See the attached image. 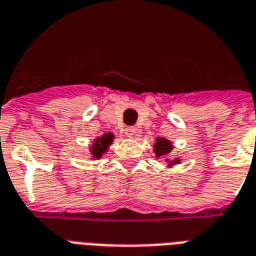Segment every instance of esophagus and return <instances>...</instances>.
<instances>
[{"label": "esophagus", "instance_id": "obj_1", "mask_svg": "<svg viewBox=\"0 0 256 256\" xmlns=\"http://www.w3.org/2000/svg\"><path fill=\"white\" fill-rule=\"evenodd\" d=\"M124 136H136V128H132V126H130V128H124Z\"/></svg>", "mask_w": 256, "mask_h": 256}]
</instances>
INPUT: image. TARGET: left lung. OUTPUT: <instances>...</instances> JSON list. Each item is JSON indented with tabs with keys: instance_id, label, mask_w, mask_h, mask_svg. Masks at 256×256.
Listing matches in <instances>:
<instances>
[{
	"instance_id": "8db88e82",
	"label": "left lung",
	"mask_w": 256,
	"mask_h": 256,
	"mask_svg": "<svg viewBox=\"0 0 256 256\" xmlns=\"http://www.w3.org/2000/svg\"><path fill=\"white\" fill-rule=\"evenodd\" d=\"M173 150V145L172 142L166 138H162V136H158L156 140V144H154V153H156V157H162L168 161L169 166H173L176 164H180V158H174L173 161H169V158H166L170 154V152Z\"/></svg>"
}]
</instances>
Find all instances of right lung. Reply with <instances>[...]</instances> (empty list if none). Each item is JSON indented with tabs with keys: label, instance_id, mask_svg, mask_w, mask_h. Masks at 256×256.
Masks as SVG:
<instances>
[{
	"label": "right lung",
	"instance_id": "1",
	"mask_svg": "<svg viewBox=\"0 0 256 256\" xmlns=\"http://www.w3.org/2000/svg\"><path fill=\"white\" fill-rule=\"evenodd\" d=\"M112 140H114V134H112V132H106V134H103L102 136L96 138V140L94 141L92 146L90 148V152L92 154V158H100L103 154L107 152L108 146L112 144Z\"/></svg>",
	"mask_w": 256,
	"mask_h": 256
}]
</instances>
